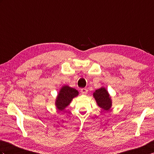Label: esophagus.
I'll return each mask as SVG.
<instances>
[{
    "instance_id": "esophagus-1",
    "label": "esophagus",
    "mask_w": 154,
    "mask_h": 154,
    "mask_svg": "<svg viewBox=\"0 0 154 154\" xmlns=\"http://www.w3.org/2000/svg\"><path fill=\"white\" fill-rule=\"evenodd\" d=\"M87 92H88V90L87 88H82L81 89V92L82 94H86L87 93Z\"/></svg>"
}]
</instances>
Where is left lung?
I'll return each instance as SVG.
<instances>
[{"instance_id": "left-lung-1", "label": "left lung", "mask_w": 154, "mask_h": 154, "mask_svg": "<svg viewBox=\"0 0 154 154\" xmlns=\"http://www.w3.org/2000/svg\"><path fill=\"white\" fill-rule=\"evenodd\" d=\"M94 97L98 105L103 110L108 111L112 106V101L108 92L105 88H101L96 90L93 94Z\"/></svg>"}]
</instances>
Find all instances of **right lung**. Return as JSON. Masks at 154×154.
Masks as SVG:
<instances>
[{"label": "right lung", "instance_id": "add662e5", "mask_svg": "<svg viewBox=\"0 0 154 154\" xmlns=\"http://www.w3.org/2000/svg\"><path fill=\"white\" fill-rule=\"evenodd\" d=\"M76 89L71 88L68 86H64L61 89L57 97L56 105L60 111H62L69 104L72 99L78 95Z\"/></svg>", "mask_w": 154, "mask_h": 154}]
</instances>
